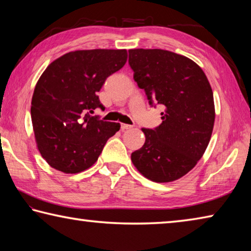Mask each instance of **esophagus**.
<instances>
[{
  "mask_svg": "<svg viewBox=\"0 0 251 251\" xmlns=\"http://www.w3.org/2000/svg\"><path fill=\"white\" fill-rule=\"evenodd\" d=\"M133 125H128V124H121V128L123 130H126V129H131L133 128Z\"/></svg>",
  "mask_w": 251,
  "mask_h": 251,
  "instance_id": "34e87169",
  "label": "esophagus"
}]
</instances>
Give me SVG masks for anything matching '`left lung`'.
Returning <instances> with one entry per match:
<instances>
[{"label": "left lung", "mask_w": 251, "mask_h": 251, "mask_svg": "<svg viewBox=\"0 0 251 251\" xmlns=\"http://www.w3.org/2000/svg\"><path fill=\"white\" fill-rule=\"evenodd\" d=\"M128 63L151 106L163 105L161 124L143 128L146 141L131 152L142 175L169 182L196 166L215 123L214 95L203 71L188 57L165 50H129Z\"/></svg>", "instance_id": "8db88e82"}]
</instances>
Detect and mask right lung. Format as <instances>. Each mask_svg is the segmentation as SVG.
Listing matches in <instances>:
<instances>
[{
	"label": "right lung",
	"instance_id": "right-lung-1",
	"mask_svg": "<svg viewBox=\"0 0 251 251\" xmlns=\"http://www.w3.org/2000/svg\"><path fill=\"white\" fill-rule=\"evenodd\" d=\"M127 61L126 50H75L46 67L32 97L37 148L50 167L66 174L90 168L120 123L92 116L105 109L97 92Z\"/></svg>",
	"mask_w": 251,
	"mask_h": 251
}]
</instances>
